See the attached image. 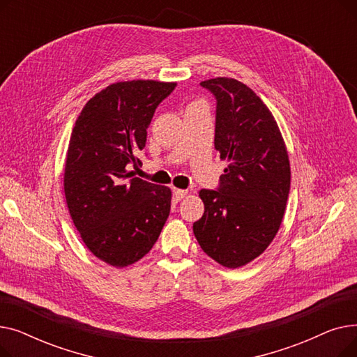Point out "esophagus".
I'll use <instances>...</instances> for the list:
<instances>
[{
    "instance_id": "34e87169",
    "label": "esophagus",
    "mask_w": 357,
    "mask_h": 357,
    "mask_svg": "<svg viewBox=\"0 0 357 357\" xmlns=\"http://www.w3.org/2000/svg\"><path fill=\"white\" fill-rule=\"evenodd\" d=\"M186 194H188V191H185V190H174V197L176 201H181L182 198H185Z\"/></svg>"
}]
</instances>
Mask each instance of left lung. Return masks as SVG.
Listing matches in <instances>:
<instances>
[{
  "instance_id": "obj_1",
  "label": "left lung",
  "mask_w": 357,
  "mask_h": 357,
  "mask_svg": "<svg viewBox=\"0 0 357 357\" xmlns=\"http://www.w3.org/2000/svg\"><path fill=\"white\" fill-rule=\"evenodd\" d=\"M201 86L217 100L214 147L229 166L218 190H201L194 222L201 249L229 269L264 253L282 222L291 186L288 150L269 108L243 82L213 78Z\"/></svg>"
}]
</instances>
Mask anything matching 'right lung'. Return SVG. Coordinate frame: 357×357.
<instances>
[{
    "instance_id": "1",
    "label": "right lung",
    "mask_w": 357,
    "mask_h": 357,
    "mask_svg": "<svg viewBox=\"0 0 357 357\" xmlns=\"http://www.w3.org/2000/svg\"><path fill=\"white\" fill-rule=\"evenodd\" d=\"M176 82L123 81L96 93L73 126L63 190L69 214L89 252L126 268L146 256L171 211L167 186L133 176L147 127Z\"/></svg>"
}]
</instances>
